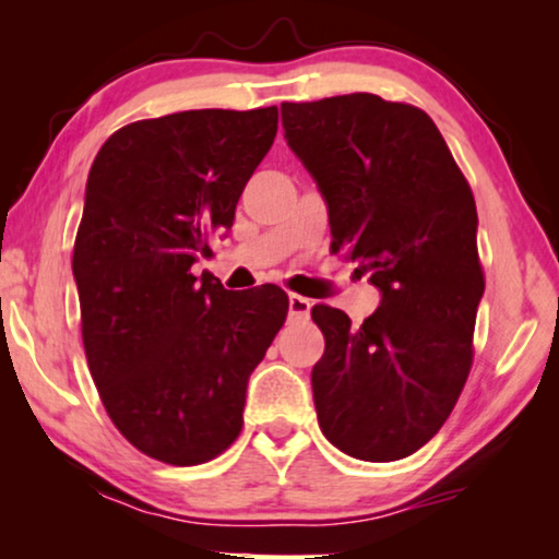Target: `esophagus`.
I'll use <instances>...</instances> for the list:
<instances>
[{
    "mask_svg": "<svg viewBox=\"0 0 559 559\" xmlns=\"http://www.w3.org/2000/svg\"><path fill=\"white\" fill-rule=\"evenodd\" d=\"M312 302L302 295H289V316L293 318H308Z\"/></svg>",
    "mask_w": 559,
    "mask_h": 559,
    "instance_id": "34e87169",
    "label": "esophagus"
}]
</instances>
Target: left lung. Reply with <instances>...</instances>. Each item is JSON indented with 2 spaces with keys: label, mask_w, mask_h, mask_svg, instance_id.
Here are the masks:
<instances>
[{
  "label": "left lung",
  "mask_w": 559,
  "mask_h": 559,
  "mask_svg": "<svg viewBox=\"0 0 559 559\" xmlns=\"http://www.w3.org/2000/svg\"><path fill=\"white\" fill-rule=\"evenodd\" d=\"M289 150L328 203L333 251L381 289L361 325L316 305L320 430L358 461L407 457L445 425L473 364L484 297L478 213L435 121L409 104L348 94L282 104Z\"/></svg>",
  "instance_id": "left-lung-1"
}]
</instances>
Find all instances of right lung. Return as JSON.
<instances>
[{"label": "right lung", "mask_w": 559, "mask_h": 559, "mask_svg": "<svg viewBox=\"0 0 559 559\" xmlns=\"http://www.w3.org/2000/svg\"><path fill=\"white\" fill-rule=\"evenodd\" d=\"M277 134V106L195 109L114 132L91 165L73 277L86 361L117 430L144 455L198 465L239 438L251 371L289 300L203 272Z\"/></svg>", "instance_id": "1"}]
</instances>
